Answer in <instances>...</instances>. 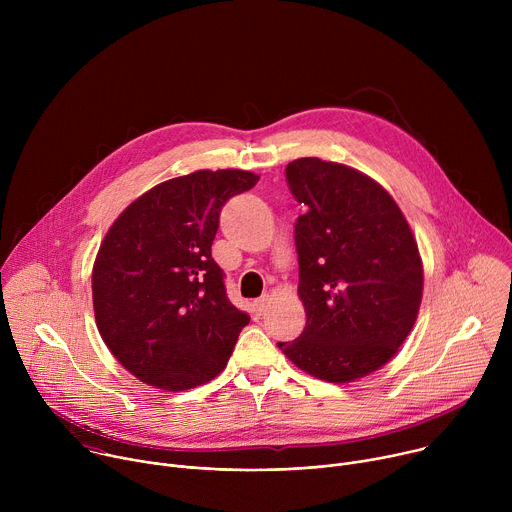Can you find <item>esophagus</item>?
I'll use <instances>...</instances> for the list:
<instances>
[{"label": "esophagus", "instance_id": "1", "mask_svg": "<svg viewBox=\"0 0 512 512\" xmlns=\"http://www.w3.org/2000/svg\"><path fill=\"white\" fill-rule=\"evenodd\" d=\"M267 304H269V296H261L259 300H255V302H253V312H255L257 316H261V314L265 312Z\"/></svg>", "mask_w": 512, "mask_h": 512}]
</instances>
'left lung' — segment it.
Masks as SVG:
<instances>
[{
  "instance_id": "1",
  "label": "left lung",
  "mask_w": 512,
  "mask_h": 512,
  "mask_svg": "<svg viewBox=\"0 0 512 512\" xmlns=\"http://www.w3.org/2000/svg\"><path fill=\"white\" fill-rule=\"evenodd\" d=\"M285 180L308 208L294 229L306 328L277 346L302 371L350 383L389 362L415 324L423 289L417 243L395 200L369 176L298 158Z\"/></svg>"
}]
</instances>
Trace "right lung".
<instances>
[{"mask_svg":"<svg viewBox=\"0 0 512 512\" xmlns=\"http://www.w3.org/2000/svg\"><path fill=\"white\" fill-rule=\"evenodd\" d=\"M245 170H200L131 202L93 267L97 328L123 367L164 391L204 385L227 367L249 314L227 298L210 247L223 206L251 190Z\"/></svg>","mask_w":512,"mask_h":512,"instance_id":"add662e5","label":"right lung"}]
</instances>
